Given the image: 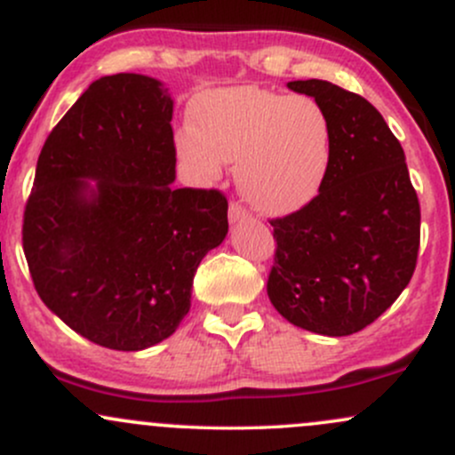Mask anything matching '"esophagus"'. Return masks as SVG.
<instances>
[{
  "label": "esophagus",
  "mask_w": 455,
  "mask_h": 455,
  "mask_svg": "<svg viewBox=\"0 0 455 455\" xmlns=\"http://www.w3.org/2000/svg\"><path fill=\"white\" fill-rule=\"evenodd\" d=\"M249 217V212L244 211L238 202H232L229 204V221L232 223H238V221H244V219Z\"/></svg>",
  "instance_id": "1"
}]
</instances>
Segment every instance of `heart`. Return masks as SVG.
<instances>
[{
	"instance_id": "obj_1",
	"label": "heart",
	"mask_w": 455,
	"mask_h": 455,
	"mask_svg": "<svg viewBox=\"0 0 455 455\" xmlns=\"http://www.w3.org/2000/svg\"><path fill=\"white\" fill-rule=\"evenodd\" d=\"M176 135L180 156L202 178L236 165V182L255 211L288 217L307 208L331 170V122L311 96L258 85L204 92Z\"/></svg>"
}]
</instances>
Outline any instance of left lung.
<instances>
[{
	"label": "left lung",
	"instance_id": "8db88e82",
	"mask_svg": "<svg viewBox=\"0 0 455 455\" xmlns=\"http://www.w3.org/2000/svg\"><path fill=\"white\" fill-rule=\"evenodd\" d=\"M331 122V170L303 211L275 219L273 307L299 329L352 335L391 307L415 273L419 200L406 156L363 96L323 79L290 81Z\"/></svg>",
	"mask_w": 455,
	"mask_h": 455
}]
</instances>
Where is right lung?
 <instances>
[{
  "mask_svg": "<svg viewBox=\"0 0 455 455\" xmlns=\"http://www.w3.org/2000/svg\"><path fill=\"white\" fill-rule=\"evenodd\" d=\"M173 99L155 76H100L40 150L23 251L43 303L81 338L146 350L191 309L196 270L228 236L219 191L173 188Z\"/></svg>",
  "mask_w": 455,
  "mask_h": 455,
  "instance_id": "1",
  "label": "right lung"
}]
</instances>
